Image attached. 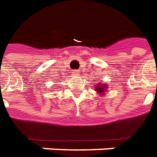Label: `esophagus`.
Returning <instances> with one entry per match:
<instances>
[{"label": "esophagus", "instance_id": "obj_1", "mask_svg": "<svg viewBox=\"0 0 157 157\" xmlns=\"http://www.w3.org/2000/svg\"><path fill=\"white\" fill-rule=\"evenodd\" d=\"M73 75H74V76H78V70L73 71Z\"/></svg>", "mask_w": 157, "mask_h": 157}]
</instances>
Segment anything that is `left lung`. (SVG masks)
Wrapping results in <instances>:
<instances>
[{
	"instance_id": "1",
	"label": "left lung",
	"mask_w": 157,
	"mask_h": 157,
	"mask_svg": "<svg viewBox=\"0 0 157 157\" xmlns=\"http://www.w3.org/2000/svg\"><path fill=\"white\" fill-rule=\"evenodd\" d=\"M105 87H99L98 89H96L95 90L97 91L98 93H101V92H103V90H104V89H105Z\"/></svg>"
}]
</instances>
